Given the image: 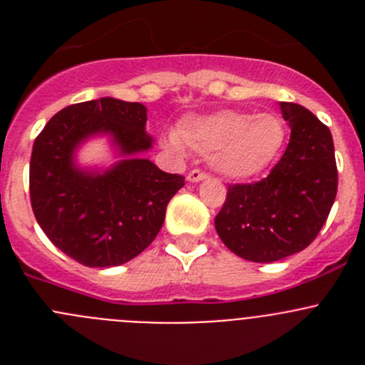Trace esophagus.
Masks as SVG:
<instances>
[{
	"mask_svg": "<svg viewBox=\"0 0 365 365\" xmlns=\"http://www.w3.org/2000/svg\"><path fill=\"white\" fill-rule=\"evenodd\" d=\"M206 173L201 172V170H192V172L188 173V177L186 179L190 180V182H199V180H205L206 179Z\"/></svg>",
	"mask_w": 365,
	"mask_h": 365,
	"instance_id": "esophagus-1",
	"label": "esophagus"
}]
</instances>
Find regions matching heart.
<instances>
[{
    "label": "heart",
    "instance_id": "obj_1",
    "mask_svg": "<svg viewBox=\"0 0 365 365\" xmlns=\"http://www.w3.org/2000/svg\"><path fill=\"white\" fill-rule=\"evenodd\" d=\"M285 143V125L274 113L221 109L180 120L177 133L166 135L175 153L186 148L210 157L215 172L227 179H250L278 157Z\"/></svg>",
    "mask_w": 365,
    "mask_h": 365
}]
</instances>
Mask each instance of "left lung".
<instances>
[{
    "mask_svg": "<svg viewBox=\"0 0 365 365\" xmlns=\"http://www.w3.org/2000/svg\"><path fill=\"white\" fill-rule=\"evenodd\" d=\"M291 138L269 177L228 186L215 230L235 256L256 263L279 261L314 241L338 188L331 131L309 109L279 102Z\"/></svg>",
    "mask_w": 365,
    "mask_h": 365,
    "instance_id": "8db88e82",
    "label": "left lung"
}]
</instances>
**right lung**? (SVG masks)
Instances as JSON below:
<instances>
[{
	"label": "right lung",
	"mask_w": 365,
	"mask_h": 365,
	"mask_svg": "<svg viewBox=\"0 0 365 365\" xmlns=\"http://www.w3.org/2000/svg\"><path fill=\"white\" fill-rule=\"evenodd\" d=\"M148 109L104 96L73 104L51 118L32 146L31 205L45 235L86 267H117L150 247L170 199L185 177L144 159L153 148ZM108 136L119 160L109 168L80 167L79 146Z\"/></svg>",
	"instance_id": "right-lung-1"
}]
</instances>
